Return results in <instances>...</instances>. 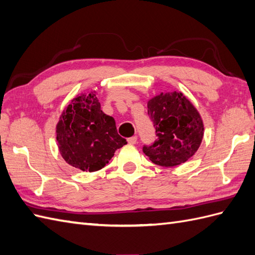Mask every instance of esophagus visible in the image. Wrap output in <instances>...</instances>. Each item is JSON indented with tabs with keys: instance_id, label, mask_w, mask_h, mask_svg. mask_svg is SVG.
<instances>
[{
	"instance_id": "esophagus-1",
	"label": "esophagus",
	"mask_w": 255,
	"mask_h": 255,
	"mask_svg": "<svg viewBox=\"0 0 255 255\" xmlns=\"http://www.w3.org/2000/svg\"><path fill=\"white\" fill-rule=\"evenodd\" d=\"M136 141H137V137H136V136H132V137H129V138H128V144H136Z\"/></svg>"
}]
</instances>
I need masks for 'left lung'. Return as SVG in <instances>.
I'll return each instance as SVG.
<instances>
[{
	"instance_id": "obj_1",
	"label": "left lung",
	"mask_w": 255,
	"mask_h": 255,
	"mask_svg": "<svg viewBox=\"0 0 255 255\" xmlns=\"http://www.w3.org/2000/svg\"><path fill=\"white\" fill-rule=\"evenodd\" d=\"M147 107L158 136L153 145L144 147L149 160L161 166H176L194 156L204 134L194 104L182 92H161L149 99Z\"/></svg>"
}]
</instances>
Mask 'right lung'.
Segmentation results:
<instances>
[{
	"label": "right lung",
	"instance_id": "obj_1",
	"mask_svg": "<svg viewBox=\"0 0 255 255\" xmlns=\"http://www.w3.org/2000/svg\"><path fill=\"white\" fill-rule=\"evenodd\" d=\"M96 91L80 93L63 110L56 124L58 150L66 162L85 172L103 169L117 149L127 145L113 117L105 115Z\"/></svg>",
	"mask_w": 255,
	"mask_h": 255
}]
</instances>
